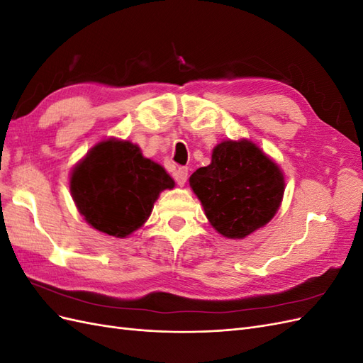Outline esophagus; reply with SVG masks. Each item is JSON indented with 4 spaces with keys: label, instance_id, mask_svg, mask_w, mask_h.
<instances>
[{
    "label": "esophagus",
    "instance_id": "esophagus-1",
    "mask_svg": "<svg viewBox=\"0 0 363 363\" xmlns=\"http://www.w3.org/2000/svg\"><path fill=\"white\" fill-rule=\"evenodd\" d=\"M174 179L179 186H183L186 180H188V168H179L174 174Z\"/></svg>",
    "mask_w": 363,
    "mask_h": 363
}]
</instances>
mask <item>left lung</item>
<instances>
[{"label": "left lung", "mask_w": 363, "mask_h": 363, "mask_svg": "<svg viewBox=\"0 0 363 363\" xmlns=\"http://www.w3.org/2000/svg\"><path fill=\"white\" fill-rule=\"evenodd\" d=\"M208 221L228 239H242L276 215L284 180L277 163L250 140H224L212 163L189 179Z\"/></svg>", "instance_id": "left-lung-1"}]
</instances>
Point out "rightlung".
<instances>
[{"label":"right lung","mask_w":363,"mask_h":363,"mask_svg":"<svg viewBox=\"0 0 363 363\" xmlns=\"http://www.w3.org/2000/svg\"><path fill=\"white\" fill-rule=\"evenodd\" d=\"M174 180L138 145L108 139L95 145L71 174L79 212L98 232L125 238L144 224L159 194Z\"/></svg>","instance_id":"add662e5"}]
</instances>
